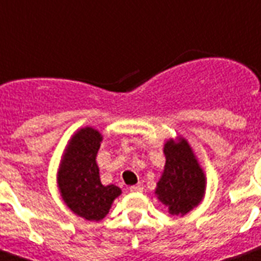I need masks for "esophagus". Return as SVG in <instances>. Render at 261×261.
Here are the masks:
<instances>
[{
  "label": "esophagus",
  "instance_id": "obj_1",
  "mask_svg": "<svg viewBox=\"0 0 261 261\" xmlns=\"http://www.w3.org/2000/svg\"><path fill=\"white\" fill-rule=\"evenodd\" d=\"M128 190H130V192H142L143 191V185L138 183V185H135V186H131Z\"/></svg>",
  "mask_w": 261,
  "mask_h": 261
}]
</instances>
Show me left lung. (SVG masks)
Wrapping results in <instances>:
<instances>
[{"label":"left lung","mask_w":261,"mask_h":261,"mask_svg":"<svg viewBox=\"0 0 261 261\" xmlns=\"http://www.w3.org/2000/svg\"><path fill=\"white\" fill-rule=\"evenodd\" d=\"M164 170L155 195L171 215L185 216L198 207L205 194V175L194 150L183 137L164 143Z\"/></svg>","instance_id":"8db88e82"}]
</instances>
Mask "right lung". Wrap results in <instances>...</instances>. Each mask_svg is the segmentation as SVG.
Listing matches in <instances>:
<instances>
[{
	"instance_id": "right-lung-1",
	"label": "right lung",
	"mask_w": 261,
	"mask_h": 261,
	"mask_svg": "<svg viewBox=\"0 0 261 261\" xmlns=\"http://www.w3.org/2000/svg\"><path fill=\"white\" fill-rule=\"evenodd\" d=\"M102 139V134L93 127L76 130L67 142L57 171V185L65 204L90 222L102 220L122 194L117 186L100 183L95 159Z\"/></svg>"
}]
</instances>
